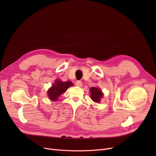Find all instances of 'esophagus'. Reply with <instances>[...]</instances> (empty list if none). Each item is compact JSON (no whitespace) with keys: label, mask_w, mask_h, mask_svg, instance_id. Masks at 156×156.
<instances>
[{"label":"esophagus","mask_w":156,"mask_h":156,"mask_svg":"<svg viewBox=\"0 0 156 156\" xmlns=\"http://www.w3.org/2000/svg\"><path fill=\"white\" fill-rule=\"evenodd\" d=\"M75 84H76V86H77V87H81L83 86V83L81 81H77L76 82V83H75Z\"/></svg>","instance_id":"34e87169"}]
</instances>
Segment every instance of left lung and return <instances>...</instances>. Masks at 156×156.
Instances as JSON below:
<instances>
[{"mask_svg":"<svg viewBox=\"0 0 156 156\" xmlns=\"http://www.w3.org/2000/svg\"><path fill=\"white\" fill-rule=\"evenodd\" d=\"M91 92V99L96 103H99L100 102V100L101 98L103 96V94L101 91L100 88H96V87H92L90 89Z\"/></svg>","mask_w":156,"mask_h":156,"instance_id":"obj_1","label":"left lung"}]
</instances>
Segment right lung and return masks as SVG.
Listing matches in <instances>:
<instances>
[{
  "label": "right lung",
  "instance_id": "obj_1",
  "mask_svg": "<svg viewBox=\"0 0 156 156\" xmlns=\"http://www.w3.org/2000/svg\"><path fill=\"white\" fill-rule=\"evenodd\" d=\"M73 84L70 81L62 82L58 81V80L56 81L55 83H54L53 85L48 92L49 99L51 100L56 101L61 94L66 91V90L69 87L73 86Z\"/></svg>",
  "mask_w": 156,
  "mask_h": 156
}]
</instances>
